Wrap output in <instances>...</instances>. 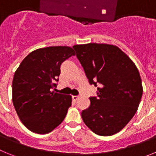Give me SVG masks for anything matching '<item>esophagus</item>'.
Instances as JSON below:
<instances>
[{"instance_id": "obj_1", "label": "esophagus", "mask_w": 156, "mask_h": 156, "mask_svg": "<svg viewBox=\"0 0 156 156\" xmlns=\"http://www.w3.org/2000/svg\"><path fill=\"white\" fill-rule=\"evenodd\" d=\"M78 98H79L78 96H72V99H73V101H76Z\"/></svg>"}]
</instances>
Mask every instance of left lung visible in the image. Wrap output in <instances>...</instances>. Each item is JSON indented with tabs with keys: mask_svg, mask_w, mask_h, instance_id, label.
Returning a JSON list of instances; mask_svg holds the SVG:
<instances>
[{
	"mask_svg": "<svg viewBox=\"0 0 156 156\" xmlns=\"http://www.w3.org/2000/svg\"><path fill=\"white\" fill-rule=\"evenodd\" d=\"M76 57L97 96L83 110L85 124L94 133H118L137 112L143 89L140 73L132 60L118 47L91 43L74 45Z\"/></svg>",
	"mask_w": 156,
	"mask_h": 156,
	"instance_id": "8db88e82",
	"label": "left lung"
}]
</instances>
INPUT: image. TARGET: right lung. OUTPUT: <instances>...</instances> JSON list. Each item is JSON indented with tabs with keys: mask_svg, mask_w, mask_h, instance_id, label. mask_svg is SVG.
<instances>
[{
	"mask_svg": "<svg viewBox=\"0 0 156 156\" xmlns=\"http://www.w3.org/2000/svg\"><path fill=\"white\" fill-rule=\"evenodd\" d=\"M75 55L67 46L32 51L23 60L12 81V101L19 119L30 131L45 134L64 120L71 106L70 95L55 92L61 65Z\"/></svg>",
	"mask_w": 156,
	"mask_h": 156,
	"instance_id": "1",
	"label": "right lung"
}]
</instances>
